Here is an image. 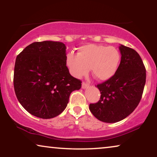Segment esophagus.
Listing matches in <instances>:
<instances>
[{"mask_svg": "<svg viewBox=\"0 0 157 157\" xmlns=\"http://www.w3.org/2000/svg\"><path fill=\"white\" fill-rule=\"evenodd\" d=\"M89 83H86V82H83L82 83V86H82L83 89H86V88L89 87Z\"/></svg>", "mask_w": 157, "mask_h": 157, "instance_id": "34e87169", "label": "esophagus"}]
</instances>
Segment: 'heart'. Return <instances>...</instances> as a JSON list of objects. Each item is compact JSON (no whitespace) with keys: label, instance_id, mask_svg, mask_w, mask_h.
<instances>
[{"label":"heart","instance_id":"obj_1","mask_svg":"<svg viewBox=\"0 0 157 157\" xmlns=\"http://www.w3.org/2000/svg\"><path fill=\"white\" fill-rule=\"evenodd\" d=\"M121 59V53L115 47L89 44L80 47L77 54L68 53L66 63L77 78L86 75L91 68L96 79L107 81L117 73Z\"/></svg>","mask_w":157,"mask_h":157}]
</instances>
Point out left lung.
Returning a JSON list of instances; mask_svg holds the SVG:
<instances>
[{
	"label": "left lung",
	"mask_w": 157,
	"mask_h": 157,
	"mask_svg": "<svg viewBox=\"0 0 157 157\" xmlns=\"http://www.w3.org/2000/svg\"><path fill=\"white\" fill-rule=\"evenodd\" d=\"M121 62L114 76L96 86L100 100L90 104L94 117L106 123L121 121L138 106L146 83V68L136 51L121 45Z\"/></svg>",
	"instance_id": "1"
}]
</instances>
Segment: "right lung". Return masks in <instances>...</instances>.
<instances>
[{
	"mask_svg": "<svg viewBox=\"0 0 157 157\" xmlns=\"http://www.w3.org/2000/svg\"><path fill=\"white\" fill-rule=\"evenodd\" d=\"M61 42H34L17 56L13 86L18 101L31 114L51 119L63 111L70 94L81 87L66 66Z\"/></svg>",
	"mask_w": 157,
	"mask_h": 157,
	"instance_id": "1",
	"label": "right lung"
}]
</instances>
